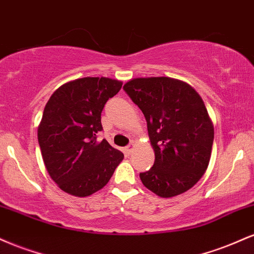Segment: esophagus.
Wrapping results in <instances>:
<instances>
[{
    "mask_svg": "<svg viewBox=\"0 0 254 254\" xmlns=\"http://www.w3.org/2000/svg\"><path fill=\"white\" fill-rule=\"evenodd\" d=\"M133 149H135V143H130L129 145H127V148H125V150H127V154H131L133 151Z\"/></svg>",
    "mask_w": 254,
    "mask_h": 254,
    "instance_id": "1",
    "label": "esophagus"
}]
</instances>
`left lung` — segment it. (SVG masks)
Instances as JSON below:
<instances>
[{"instance_id":"obj_1","label":"left lung","mask_w":254,"mask_h":254,"mask_svg":"<svg viewBox=\"0 0 254 254\" xmlns=\"http://www.w3.org/2000/svg\"><path fill=\"white\" fill-rule=\"evenodd\" d=\"M124 90L143 112L155 153L153 167L139 173L148 190L162 198L190 190L211 156L214 125L193 87L167 76L136 77Z\"/></svg>"}]
</instances>
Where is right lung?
Here are the masks:
<instances>
[{"label": "right lung", "instance_id": "add662e5", "mask_svg": "<svg viewBox=\"0 0 254 254\" xmlns=\"http://www.w3.org/2000/svg\"><path fill=\"white\" fill-rule=\"evenodd\" d=\"M122 84L109 77L76 78L46 103L38 142L49 176L66 193L88 197L101 190L124 159L106 139H97L105 104Z\"/></svg>", "mask_w": 254, "mask_h": 254}]
</instances>
